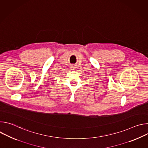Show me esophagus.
I'll return each instance as SVG.
<instances>
[{"mask_svg":"<svg viewBox=\"0 0 148 148\" xmlns=\"http://www.w3.org/2000/svg\"><path fill=\"white\" fill-rule=\"evenodd\" d=\"M71 68H72V69H74V68H75V67H74V66H72V67H71Z\"/></svg>","mask_w":148,"mask_h":148,"instance_id":"1","label":"esophagus"}]
</instances>
